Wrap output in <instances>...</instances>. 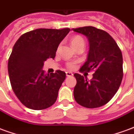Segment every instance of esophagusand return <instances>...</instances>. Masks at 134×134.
I'll list each match as a JSON object with an SVG mask.
<instances>
[{
  "label": "esophagus",
  "instance_id": "1",
  "mask_svg": "<svg viewBox=\"0 0 134 134\" xmlns=\"http://www.w3.org/2000/svg\"><path fill=\"white\" fill-rule=\"evenodd\" d=\"M66 75L67 77H72L73 74L70 72H66Z\"/></svg>",
  "mask_w": 134,
  "mask_h": 134
}]
</instances>
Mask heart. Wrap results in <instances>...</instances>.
I'll return each mask as SVG.
<instances>
[{
    "label": "heart",
    "mask_w": 134,
    "mask_h": 134,
    "mask_svg": "<svg viewBox=\"0 0 134 134\" xmlns=\"http://www.w3.org/2000/svg\"><path fill=\"white\" fill-rule=\"evenodd\" d=\"M70 41H71V44H72V46L74 49H75L76 47H78L79 45H82V44H84L85 45L84 39H83V38L82 36L79 35H75L72 36ZM67 67L70 68V69H72V68L75 67V64H73V63H68L67 64Z\"/></svg>",
    "instance_id": "obj_1"
}]
</instances>
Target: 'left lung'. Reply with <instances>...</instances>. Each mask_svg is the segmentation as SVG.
<instances>
[{
    "mask_svg": "<svg viewBox=\"0 0 134 134\" xmlns=\"http://www.w3.org/2000/svg\"><path fill=\"white\" fill-rule=\"evenodd\" d=\"M85 35L89 41L87 61L80 72L94 71L90 81L75 73L77 84L74 98L80 105L88 108L103 106L114 96L123 79V57L115 40L105 31L93 26L72 29Z\"/></svg>",
    "mask_w": 134,
    "mask_h": 134,
    "instance_id": "left-lung-1",
    "label": "left lung"
}]
</instances>
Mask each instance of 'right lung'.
<instances>
[{
	"label": "right lung",
	"mask_w": 134,
	"mask_h": 134,
	"mask_svg": "<svg viewBox=\"0 0 134 134\" xmlns=\"http://www.w3.org/2000/svg\"><path fill=\"white\" fill-rule=\"evenodd\" d=\"M70 31L38 29L24 34L14 44L8 63V75L15 95L26 107L46 109L57 100L66 74L57 70L49 75L42 68L47 59L55 57L59 44Z\"/></svg>",
	"instance_id": "right-lung-1"
}]
</instances>
